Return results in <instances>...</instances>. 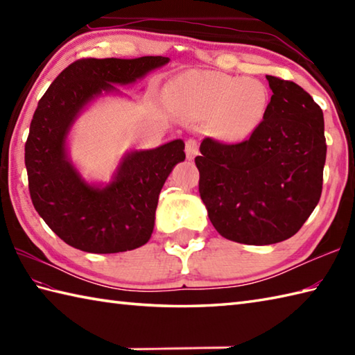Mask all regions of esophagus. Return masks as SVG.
I'll use <instances>...</instances> for the list:
<instances>
[{
	"label": "esophagus",
	"mask_w": 355,
	"mask_h": 355,
	"mask_svg": "<svg viewBox=\"0 0 355 355\" xmlns=\"http://www.w3.org/2000/svg\"><path fill=\"white\" fill-rule=\"evenodd\" d=\"M184 150H186L187 158H189V160H193L195 155L198 154V143H197V140H193V139L186 140Z\"/></svg>",
	"instance_id": "1"
}]
</instances>
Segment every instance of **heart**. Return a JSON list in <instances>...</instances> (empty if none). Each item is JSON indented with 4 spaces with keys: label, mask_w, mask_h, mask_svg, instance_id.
<instances>
[{
    "label": "heart",
    "mask_w": 355,
    "mask_h": 355,
    "mask_svg": "<svg viewBox=\"0 0 355 355\" xmlns=\"http://www.w3.org/2000/svg\"><path fill=\"white\" fill-rule=\"evenodd\" d=\"M171 99L177 107L215 119L218 137L238 143L258 130L268 107V93L259 80L193 70L171 85Z\"/></svg>",
    "instance_id": "heart-1"
}]
</instances>
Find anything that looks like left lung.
Instances as JSON below:
<instances>
[{
    "instance_id": "8db88e82",
    "label": "left lung",
    "mask_w": 355,
    "mask_h": 355,
    "mask_svg": "<svg viewBox=\"0 0 355 355\" xmlns=\"http://www.w3.org/2000/svg\"><path fill=\"white\" fill-rule=\"evenodd\" d=\"M267 80L273 96L258 130L233 145L206 137L195 157L210 223L241 244L268 245L296 235L322 193L323 112L294 82Z\"/></svg>"
}]
</instances>
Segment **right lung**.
I'll use <instances>...</instances> for the list:
<instances>
[{
	"label": "right lung",
	"mask_w": 355,
	"mask_h": 355,
	"mask_svg": "<svg viewBox=\"0 0 355 355\" xmlns=\"http://www.w3.org/2000/svg\"><path fill=\"white\" fill-rule=\"evenodd\" d=\"M169 58L79 59L53 80L37 102L26 141L28 191L36 212L64 243L88 253H119L145 245L154 230L158 195L184 141L123 155L107 186L87 183L67 153V135L87 105L119 93Z\"/></svg>",
	"instance_id": "add662e5"
}]
</instances>
